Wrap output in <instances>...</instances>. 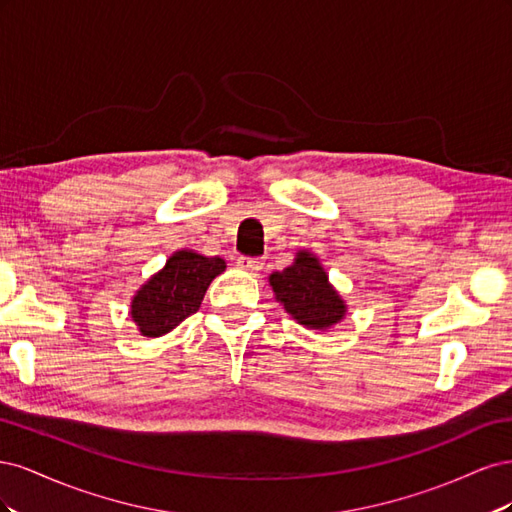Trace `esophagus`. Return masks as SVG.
Masks as SVG:
<instances>
[{"label": "esophagus", "mask_w": 512, "mask_h": 512, "mask_svg": "<svg viewBox=\"0 0 512 512\" xmlns=\"http://www.w3.org/2000/svg\"><path fill=\"white\" fill-rule=\"evenodd\" d=\"M237 267L243 269V271L258 273L262 269V260L260 258H252V256H239L237 258Z\"/></svg>", "instance_id": "1"}]
</instances>
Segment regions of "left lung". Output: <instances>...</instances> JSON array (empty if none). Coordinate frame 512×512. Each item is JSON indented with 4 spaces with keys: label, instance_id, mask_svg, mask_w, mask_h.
<instances>
[{
    "label": "left lung",
    "instance_id": "1",
    "mask_svg": "<svg viewBox=\"0 0 512 512\" xmlns=\"http://www.w3.org/2000/svg\"><path fill=\"white\" fill-rule=\"evenodd\" d=\"M269 286L275 301L305 329L329 331L346 318L348 305L314 252L299 250L290 267L269 275Z\"/></svg>",
    "mask_w": 512,
    "mask_h": 512
}]
</instances>
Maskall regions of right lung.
<instances>
[{"instance_id": "1", "label": "right lung", "mask_w": 512, "mask_h": 512, "mask_svg": "<svg viewBox=\"0 0 512 512\" xmlns=\"http://www.w3.org/2000/svg\"><path fill=\"white\" fill-rule=\"evenodd\" d=\"M226 271L220 256L177 250L166 265L134 292L130 318L143 337H162L198 312L209 284Z\"/></svg>"}]
</instances>
